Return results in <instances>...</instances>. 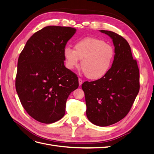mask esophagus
<instances>
[{"label": "esophagus", "instance_id": "esophagus-1", "mask_svg": "<svg viewBox=\"0 0 154 154\" xmlns=\"http://www.w3.org/2000/svg\"><path fill=\"white\" fill-rule=\"evenodd\" d=\"M78 81H79V85H81L82 84V83H83V80H82L81 78H79V79H78Z\"/></svg>", "mask_w": 154, "mask_h": 154}]
</instances>
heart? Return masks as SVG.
Segmentation results:
<instances>
[{"label":"heart","mask_w":154,"mask_h":154,"mask_svg":"<svg viewBox=\"0 0 154 154\" xmlns=\"http://www.w3.org/2000/svg\"><path fill=\"white\" fill-rule=\"evenodd\" d=\"M74 48V50L69 47L63 49L67 69L78 67L82 60V69L88 79L99 80L109 72L115 58L112 46L103 40L88 36L77 41Z\"/></svg>","instance_id":"obj_1"}]
</instances>
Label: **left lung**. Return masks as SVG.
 Segmentation results:
<instances>
[{"label":"left lung","instance_id":"obj_1","mask_svg":"<svg viewBox=\"0 0 154 154\" xmlns=\"http://www.w3.org/2000/svg\"><path fill=\"white\" fill-rule=\"evenodd\" d=\"M112 39L115 58L109 72L99 80L85 82L86 114L91 123L106 127L123 119L131 109L139 91V71L130 45L114 32L100 30Z\"/></svg>","mask_w":154,"mask_h":154}]
</instances>
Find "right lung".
<instances>
[{"label": "right lung", "mask_w": 154, "mask_h": 154, "mask_svg": "<svg viewBox=\"0 0 154 154\" xmlns=\"http://www.w3.org/2000/svg\"><path fill=\"white\" fill-rule=\"evenodd\" d=\"M76 29L49 26L27 41L18 60L16 91L30 116L53 123L66 112L69 94L78 87L76 74L64 66L63 49Z\"/></svg>", "instance_id": "obj_1"}]
</instances>
